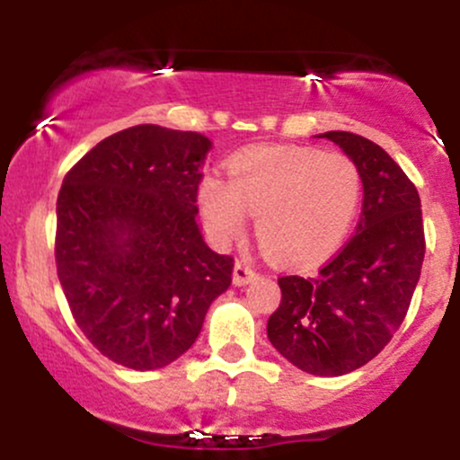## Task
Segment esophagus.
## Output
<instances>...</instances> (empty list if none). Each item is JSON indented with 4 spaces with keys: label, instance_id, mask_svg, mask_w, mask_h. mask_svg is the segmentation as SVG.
I'll return each instance as SVG.
<instances>
[{
    "label": "esophagus",
    "instance_id": "1",
    "mask_svg": "<svg viewBox=\"0 0 460 460\" xmlns=\"http://www.w3.org/2000/svg\"><path fill=\"white\" fill-rule=\"evenodd\" d=\"M255 277H257V270L251 261H246V260L235 261V266H234V283L235 285H244L248 281H252Z\"/></svg>",
    "mask_w": 460,
    "mask_h": 460
}]
</instances>
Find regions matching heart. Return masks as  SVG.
Wrapping results in <instances>:
<instances>
[{"mask_svg": "<svg viewBox=\"0 0 460 460\" xmlns=\"http://www.w3.org/2000/svg\"><path fill=\"white\" fill-rule=\"evenodd\" d=\"M363 197L361 171L341 151L260 146L235 155L229 181L205 177L199 203L220 240L240 235L255 214L257 240L268 255L305 263L341 244Z\"/></svg>", "mask_w": 460, "mask_h": 460, "instance_id": "b5f03b06", "label": "heart"}]
</instances>
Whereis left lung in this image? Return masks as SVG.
Segmentation results:
<instances>
[{
	"label": "left lung",
	"mask_w": 460,
	"mask_h": 460,
	"mask_svg": "<svg viewBox=\"0 0 460 460\" xmlns=\"http://www.w3.org/2000/svg\"><path fill=\"white\" fill-rule=\"evenodd\" d=\"M361 171L357 231L314 277H279L281 305L268 340L298 369L341 376L372 361L402 324L420 281L426 240L421 200L376 142L326 131Z\"/></svg>",
	"instance_id": "8db88e82"
}]
</instances>
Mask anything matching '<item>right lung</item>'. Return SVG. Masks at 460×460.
I'll use <instances>...</instances> for the list:
<instances>
[{
  "label": "right lung",
  "instance_id": "add662e5",
  "mask_svg": "<svg viewBox=\"0 0 460 460\" xmlns=\"http://www.w3.org/2000/svg\"><path fill=\"white\" fill-rule=\"evenodd\" d=\"M209 142L197 131L136 125L93 146L58 194L56 268L86 340L119 366L179 358L231 285L234 257L197 225Z\"/></svg>",
  "mask_w": 460,
  "mask_h": 460
}]
</instances>
